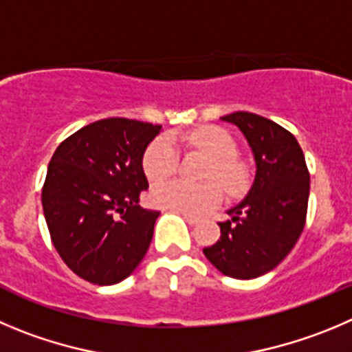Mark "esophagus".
<instances>
[{
    "instance_id": "34e87169",
    "label": "esophagus",
    "mask_w": 352,
    "mask_h": 352,
    "mask_svg": "<svg viewBox=\"0 0 352 352\" xmlns=\"http://www.w3.org/2000/svg\"><path fill=\"white\" fill-rule=\"evenodd\" d=\"M180 215L184 217V221L187 222V224L189 226H196L199 222V219L198 217H192V215H186V213H180Z\"/></svg>"
}]
</instances>
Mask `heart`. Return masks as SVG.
I'll use <instances>...</instances> for the list:
<instances>
[{"mask_svg": "<svg viewBox=\"0 0 352 352\" xmlns=\"http://www.w3.org/2000/svg\"><path fill=\"white\" fill-rule=\"evenodd\" d=\"M186 142L212 157L208 179H217L229 192L239 191L245 184V168L236 160L238 146L228 131L219 126H201L186 137ZM179 147L170 137H160L144 154V172L151 182L166 180L179 168ZM222 199L221 187L208 182L192 186L184 180L161 182L151 191L154 206L186 215H203Z\"/></svg>", "mask_w": 352, "mask_h": 352, "instance_id": "b5f03b06", "label": "heart"}]
</instances>
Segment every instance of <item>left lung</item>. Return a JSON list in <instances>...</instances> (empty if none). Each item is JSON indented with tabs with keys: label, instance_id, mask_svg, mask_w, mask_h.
<instances>
[{
	"label": "left lung",
	"instance_id": "left-lung-1",
	"mask_svg": "<svg viewBox=\"0 0 352 352\" xmlns=\"http://www.w3.org/2000/svg\"><path fill=\"white\" fill-rule=\"evenodd\" d=\"M245 135L255 179L241 203L228 210L221 238L203 248L222 274L254 280L272 271L300 238L309 199V172L297 139L274 121L246 111L222 116Z\"/></svg>",
	"mask_w": 352,
	"mask_h": 352
}]
</instances>
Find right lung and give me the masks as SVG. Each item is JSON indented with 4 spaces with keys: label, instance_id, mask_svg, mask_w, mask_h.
I'll use <instances>...</instances> for the list:
<instances>
[{
    "label": "right lung",
    "instance_id": "right-lung-1",
    "mask_svg": "<svg viewBox=\"0 0 352 352\" xmlns=\"http://www.w3.org/2000/svg\"><path fill=\"white\" fill-rule=\"evenodd\" d=\"M161 124L107 118L74 131L54 153L41 191L55 250L94 285H116L146 255L160 217L139 205L142 157Z\"/></svg>",
    "mask_w": 352,
    "mask_h": 352
}]
</instances>
